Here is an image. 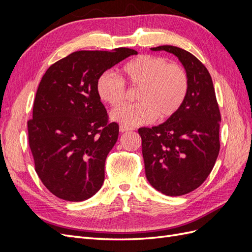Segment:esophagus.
Wrapping results in <instances>:
<instances>
[{
	"label": "esophagus",
	"mask_w": 252,
	"mask_h": 252,
	"mask_svg": "<svg viewBox=\"0 0 252 252\" xmlns=\"http://www.w3.org/2000/svg\"><path fill=\"white\" fill-rule=\"evenodd\" d=\"M129 130H131V128L126 127V126H124V125H121V126H120V131H121V132H127V131H129Z\"/></svg>",
	"instance_id": "34e87169"
}]
</instances>
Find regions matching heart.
<instances>
[{"label":"heart","mask_w":252,"mask_h":252,"mask_svg":"<svg viewBox=\"0 0 252 252\" xmlns=\"http://www.w3.org/2000/svg\"><path fill=\"white\" fill-rule=\"evenodd\" d=\"M124 80L133 89L139 102L124 105L111 112V119L126 126L149 124L158 117L168 120L184 104L189 79L181 65L168 63L165 58L142 55L128 62L124 68ZM96 94L101 100L118 107L127 96L126 84L118 75L106 71L96 81Z\"/></svg>","instance_id":"heart-1"}]
</instances>
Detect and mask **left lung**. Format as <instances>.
<instances>
[{"label": "left lung", "instance_id": "8db88e82", "mask_svg": "<svg viewBox=\"0 0 252 252\" xmlns=\"http://www.w3.org/2000/svg\"><path fill=\"white\" fill-rule=\"evenodd\" d=\"M177 56L189 79L182 108L165 123L139 129L146 178L166 195L186 194L201 186L220 151V113L211 75L191 53L170 45L151 48Z\"/></svg>", "mask_w": 252, "mask_h": 252}]
</instances>
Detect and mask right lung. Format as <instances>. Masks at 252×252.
Instances as JSON below:
<instances>
[{"label":"right lung","instance_id":"1","mask_svg":"<svg viewBox=\"0 0 252 252\" xmlns=\"http://www.w3.org/2000/svg\"><path fill=\"white\" fill-rule=\"evenodd\" d=\"M138 52L81 50L52 64L40 82L27 122L35 172L60 199L81 202L103 185L105 161L119 125L110 122L96 94L106 70Z\"/></svg>","mask_w":252,"mask_h":252}]
</instances>
